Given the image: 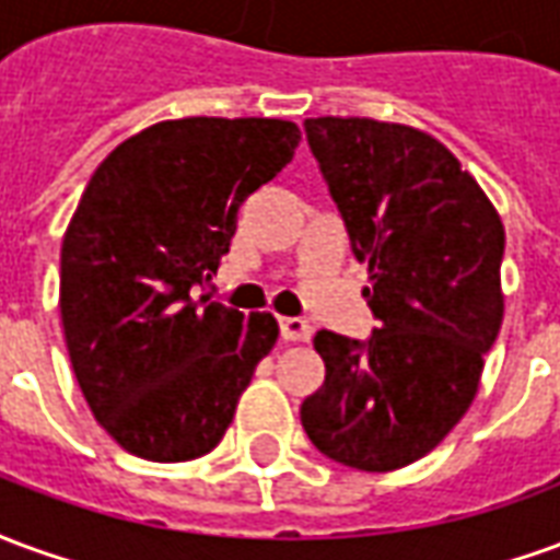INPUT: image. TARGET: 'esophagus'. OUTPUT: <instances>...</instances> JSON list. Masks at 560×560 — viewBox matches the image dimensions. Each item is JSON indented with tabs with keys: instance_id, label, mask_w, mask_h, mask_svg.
<instances>
[{
	"instance_id": "obj_1",
	"label": "esophagus",
	"mask_w": 560,
	"mask_h": 560,
	"mask_svg": "<svg viewBox=\"0 0 560 560\" xmlns=\"http://www.w3.org/2000/svg\"><path fill=\"white\" fill-rule=\"evenodd\" d=\"M279 332L284 341H308L312 327L305 317H279Z\"/></svg>"
}]
</instances>
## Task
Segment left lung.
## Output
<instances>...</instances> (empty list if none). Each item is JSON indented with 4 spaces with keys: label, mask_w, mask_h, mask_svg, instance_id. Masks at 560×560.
<instances>
[{
    "label": "left lung",
    "mask_w": 560,
    "mask_h": 560,
    "mask_svg": "<svg viewBox=\"0 0 560 560\" xmlns=\"http://www.w3.org/2000/svg\"><path fill=\"white\" fill-rule=\"evenodd\" d=\"M305 140L377 327L320 329L327 377L303 401L308 441L357 470H396L441 444L474 401L501 317L504 224L456 155L417 128L305 119Z\"/></svg>",
    "instance_id": "obj_1"
}]
</instances>
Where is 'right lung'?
<instances>
[{
  "instance_id": "obj_1",
  "label": "right lung",
  "mask_w": 560,
  "mask_h": 560,
  "mask_svg": "<svg viewBox=\"0 0 560 560\" xmlns=\"http://www.w3.org/2000/svg\"><path fill=\"white\" fill-rule=\"evenodd\" d=\"M296 147L284 119L191 116L140 131L92 173L62 240L59 312L83 399L128 453H209L272 351L276 317L195 288L231 252L245 197Z\"/></svg>"
}]
</instances>
